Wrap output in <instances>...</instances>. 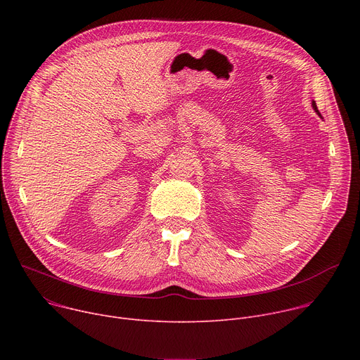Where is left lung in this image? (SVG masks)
Here are the masks:
<instances>
[{"instance_id":"1","label":"left lung","mask_w":360,"mask_h":360,"mask_svg":"<svg viewBox=\"0 0 360 360\" xmlns=\"http://www.w3.org/2000/svg\"><path fill=\"white\" fill-rule=\"evenodd\" d=\"M312 107H314V110H315V111H316V114H318V115H319V117H321V112H319V111H318V107H316V102H315V101H314V102H312Z\"/></svg>"}]
</instances>
